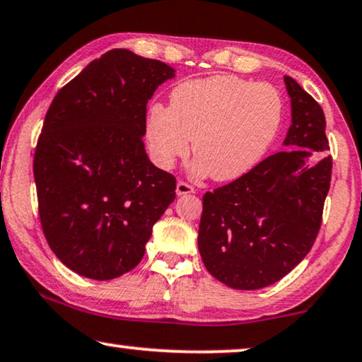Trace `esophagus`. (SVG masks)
<instances>
[{
    "instance_id": "34e87169",
    "label": "esophagus",
    "mask_w": 362,
    "mask_h": 362,
    "mask_svg": "<svg viewBox=\"0 0 362 362\" xmlns=\"http://www.w3.org/2000/svg\"><path fill=\"white\" fill-rule=\"evenodd\" d=\"M177 195L182 197V195H188V193H193L195 192V188H193L192 185H188L187 182H177V188H175Z\"/></svg>"
}]
</instances>
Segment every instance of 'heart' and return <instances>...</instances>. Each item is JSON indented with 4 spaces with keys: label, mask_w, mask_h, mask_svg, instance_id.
Here are the masks:
<instances>
[{
    "label": "heart",
    "mask_w": 362,
    "mask_h": 362,
    "mask_svg": "<svg viewBox=\"0 0 362 362\" xmlns=\"http://www.w3.org/2000/svg\"><path fill=\"white\" fill-rule=\"evenodd\" d=\"M282 119L284 98L274 85L213 75L177 85L170 106L151 105L146 139L152 159L164 169L188 154L193 139V172L230 182L262 159Z\"/></svg>",
    "instance_id": "obj_1"
}]
</instances>
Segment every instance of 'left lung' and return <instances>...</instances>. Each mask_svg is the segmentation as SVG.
Returning a JSON list of instances; mask_svg holds the SVG:
<instances>
[{
	"mask_svg": "<svg viewBox=\"0 0 362 362\" xmlns=\"http://www.w3.org/2000/svg\"><path fill=\"white\" fill-rule=\"evenodd\" d=\"M292 105L284 146L247 174L203 195L198 249L206 271L228 287L257 290L276 284L303 261L322 226L332 182L322 106L292 77H284Z\"/></svg>",
	"mask_w": 362,
	"mask_h": 362,
	"instance_id": "8db88e82",
	"label": "left lung"
}]
</instances>
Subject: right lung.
I'll return each mask as SVG.
<instances>
[{
    "label": "right lung",
    "instance_id": "1",
    "mask_svg": "<svg viewBox=\"0 0 362 362\" xmlns=\"http://www.w3.org/2000/svg\"><path fill=\"white\" fill-rule=\"evenodd\" d=\"M175 70L126 49L90 62L59 90L34 154L50 249L78 276L111 281L141 262L175 177L146 154V111Z\"/></svg>",
    "mask_w": 362,
    "mask_h": 362
}]
</instances>
